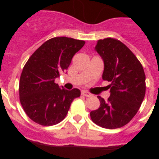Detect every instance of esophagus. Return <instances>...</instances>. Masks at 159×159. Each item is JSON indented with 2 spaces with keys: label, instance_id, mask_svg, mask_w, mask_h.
Returning a JSON list of instances; mask_svg holds the SVG:
<instances>
[{
  "label": "esophagus",
  "instance_id": "1",
  "mask_svg": "<svg viewBox=\"0 0 159 159\" xmlns=\"http://www.w3.org/2000/svg\"><path fill=\"white\" fill-rule=\"evenodd\" d=\"M81 95H84V96H86V97H91L92 95V94L90 93V92H87V91H84V90L81 92Z\"/></svg>",
  "mask_w": 159,
  "mask_h": 159
}]
</instances>
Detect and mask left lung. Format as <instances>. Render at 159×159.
<instances>
[{"mask_svg": "<svg viewBox=\"0 0 159 159\" xmlns=\"http://www.w3.org/2000/svg\"><path fill=\"white\" fill-rule=\"evenodd\" d=\"M95 51L104 63L102 80L110 82L111 95L90 113L92 121L107 129L122 127L133 119L146 93V75L139 60L121 41L106 38L97 41Z\"/></svg>", "mask_w": 159, "mask_h": 159, "instance_id": "obj_1", "label": "left lung"}]
</instances>
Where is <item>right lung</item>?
<instances>
[{
  "mask_svg": "<svg viewBox=\"0 0 159 159\" xmlns=\"http://www.w3.org/2000/svg\"><path fill=\"white\" fill-rule=\"evenodd\" d=\"M84 43L64 36L52 38L25 64L20 79V101L32 121L42 126L57 124L67 116L74 99L80 96V90L60 88L55 79L67 69L73 56Z\"/></svg>",
  "mask_w": 159,
  "mask_h": 159,
  "instance_id": "right-lung-1",
  "label": "right lung"
}]
</instances>
